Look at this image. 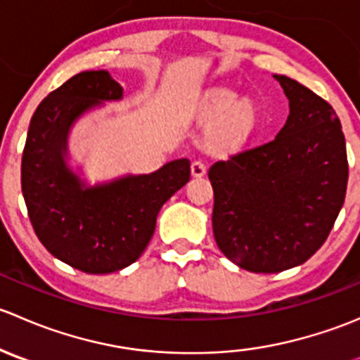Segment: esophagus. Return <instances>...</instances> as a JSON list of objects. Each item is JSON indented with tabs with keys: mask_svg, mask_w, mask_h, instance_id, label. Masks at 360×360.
Masks as SVG:
<instances>
[{
	"mask_svg": "<svg viewBox=\"0 0 360 360\" xmlns=\"http://www.w3.org/2000/svg\"><path fill=\"white\" fill-rule=\"evenodd\" d=\"M205 172H207V167L202 160H195V162L191 163V176L193 177H203L205 176Z\"/></svg>",
	"mask_w": 360,
	"mask_h": 360,
	"instance_id": "esophagus-1",
	"label": "esophagus"
}]
</instances>
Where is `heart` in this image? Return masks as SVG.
Listing matches in <instances>:
<instances>
[{
	"label": "heart",
	"mask_w": 360,
	"mask_h": 360,
	"mask_svg": "<svg viewBox=\"0 0 360 360\" xmlns=\"http://www.w3.org/2000/svg\"><path fill=\"white\" fill-rule=\"evenodd\" d=\"M202 122L210 123L207 146L212 151H226L244 143L256 125V111L249 101H238L233 92H217L202 104Z\"/></svg>",
	"instance_id": "heart-1"
}]
</instances>
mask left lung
I'll return each instance as SVG.
<instances>
[{"label":"left lung","instance_id":"8db88e82","mask_svg":"<svg viewBox=\"0 0 360 360\" xmlns=\"http://www.w3.org/2000/svg\"><path fill=\"white\" fill-rule=\"evenodd\" d=\"M274 78L289 101L281 132L209 169L217 248L254 274H278L310 259L335 224L348 181L335 110L296 79Z\"/></svg>","mask_w":360,"mask_h":360}]
</instances>
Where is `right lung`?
Listing matches in <instances>:
<instances>
[{
	"instance_id": "add662e5",
	"label": "right lung",
	"mask_w": 360,
	"mask_h": 360,
	"mask_svg": "<svg viewBox=\"0 0 360 360\" xmlns=\"http://www.w3.org/2000/svg\"><path fill=\"white\" fill-rule=\"evenodd\" d=\"M122 99L123 89L108 71L79 72L41 101L25 139L22 195L36 237L52 256L85 274H111L139 259L162 205L190 181L186 158L97 184L69 165L75 123Z\"/></svg>"
}]
</instances>
